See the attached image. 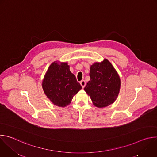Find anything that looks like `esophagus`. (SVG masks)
I'll return each instance as SVG.
<instances>
[{"label": "esophagus", "instance_id": "esophagus-1", "mask_svg": "<svg viewBox=\"0 0 157 157\" xmlns=\"http://www.w3.org/2000/svg\"><path fill=\"white\" fill-rule=\"evenodd\" d=\"M80 84H81V86H82V87L84 88V86H86V81H85L84 80H82V81L80 82Z\"/></svg>", "mask_w": 157, "mask_h": 157}]
</instances>
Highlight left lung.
I'll return each instance as SVG.
<instances>
[{"instance_id":"obj_1","label":"left lung","mask_w":157,"mask_h":157,"mask_svg":"<svg viewBox=\"0 0 157 157\" xmlns=\"http://www.w3.org/2000/svg\"><path fill=\"white\" fill-rule=\"evenodd\" d=\"M91 79L84 91L93 104L99 108L108 106L116 100L121 88L120 77L114 66L107 59L91 66Z\"/></svg>"}]
</instances>
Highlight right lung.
Here are the masks:
<instances>
[{
    "mask_svg": "<svg viewBox=\"0 0 157 157\" xmlns=\"http://www.w3.org/2000/svg\"><path fill=\"white\" fill-rule=\"evenodd\" d=\"M42 87L54 105L63 107L69 105L73 96L82 88L70 71L68 63L58 61L52 63L49 66L43 79Z\"/></svg>",
    "mask_w": 157,
    "mask_h": 157,
    "instance_id": "right-lung-1",
    "label": "right lung"
}]
</instances>
